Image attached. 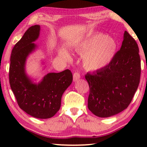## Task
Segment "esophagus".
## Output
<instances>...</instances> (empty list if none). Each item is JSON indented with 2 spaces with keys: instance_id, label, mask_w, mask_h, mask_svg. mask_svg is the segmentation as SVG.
<instances>
[{
  "instance_id": "34e87169",
  "label": "esophagus",
  "mask_w": 147,
  "mask_h": 147,
  "mask_svg": "<svg viewBox=\"0 0 147 147\" xmlns=\"http://www.w3.org/2000/svg\"><path fill=\"white\" fill-rule=\"evenodd\" d=\"M80 78V74L78 73V72H76V73H74V76H73L74 82H77Z\"/></svg>"
}]
</instances>
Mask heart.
Instances as JSON below:
<instances>
[{
	"mask_svg": "<svg viewBox=\"0 0 147 147\" xmlns=\"http://www.w3.org/2000/svg\"><path fill=\"white\" fill-rule=\"evenodd\" d=\"M75 50L84 54L82 59L86 69L98 70L107 66L114 59L117 43L110 36L97 33L80 41L76 45ZM59 55L65 60L70 59L69 53L63 48L59 51Z\"/></svg>",
	"mask_w": 147,
	"mask_h": 147,
	"instance_id": "b5f03b06",
	"label": "heart"
}]
</instances>
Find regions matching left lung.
<instances>
[{"label": "left lung", "mask_w": 147, "mask_h": 147, "mask_svg": "<svg viewBox=\"0 0 147 147\" xmlns=\"http://www.w3.org/2000/svg\"><path fill=\"white\" fill-rule=\"evenodd\" d=\"M139 49L135 40L124 31L120 49L107 66L85 76L90 87L88 107L94 115L107 118L127 108L140 77Z\"/></svg>", "instance_id": "1"}]
</instances>
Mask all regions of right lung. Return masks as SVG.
Listing matches in <instances>:
<instances>
[{"instance_id":"1","label":"right lung","mask_w":147,"mask_h":147,"mask_svg":"<svg viewBox=\"0 0 147 147\" xmlns=\"http://www.w3.org/2000/svg\"><path fill=\"white\" fill-rule=\"evenodd\" d=\"M40 26H32L14 46L11 55L9 83L18 105L34 118L47 119L55 115L61 106V97L71 85L73 76L70 70L49 73L36 83L26 72L29 56L35 51L34 43L40 34Z\"/></svg>"}]
</instances>
